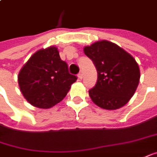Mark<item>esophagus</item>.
Returning <instances> with one entry per match:
<instances>
[{"label": "esophagus", "mask_w": 157, "mask_h": 157, "mask_svg": "<svg viewBox=\"0 0 157 157\" xmlns=\"http://www.w3.org/2000/svg\"><path fill=\"white\" fill-rule=\"evenodd\" d=\"M82 76H83V74H82V71H81V72L78 74V77L80 79H82Z\"/></svg>", "instance_id": "obj_1"}]
</instances>
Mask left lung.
<instances>
[{
	"instance_id": "8db88e82",
	"label": "left lung",
	"mask_w": 157,
	"mask_h": 157,
	"mask_svg": "<svg viewBox=\"0 0 157 157\" xmlns=\"http://www.w3.org/2000/svg\"><path fill=\"white\" fill-rule=\"evenodd\" d=\"M97 71V82L89 90L91 100L104 109L122 108L135 94L140 80L137 62L128 53L108 41L84 48Z\"/></svg>"
}]
</instances>
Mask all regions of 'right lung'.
<instances>
[{"mask_svg": "<svg viewBox=\"0 0 157 157\" xmlns=\"http://www.w3.org/2000/svg\"><path fill=\"white\" fill-rule=\"evenodd\" d=\"M76 80L77 76L69 74L67 62L61 59L56 47L35 53L18 75L25 99L41 109H48L60 102Z\"/></svg>", "mask_w": 157, "mask_h": 157, "instance_id": "1", "label": "right lung"}]
</instances>
